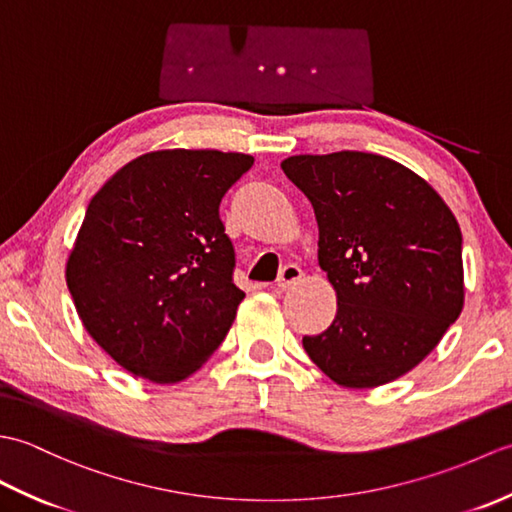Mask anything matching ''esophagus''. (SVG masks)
Listing matches in <instances>:
<instances>
[{
    "label": "esophagus",
    "mask_w": 512,
    "mask_h": 512,
    "mask_svg": "<svg viewBox=\"0 0 512 512\" xmlns=\"http://www.w3.org/2000/svg\"><path fill=\"white\" fill-rule=\"evenodd\" d=\"M301 277H303V270L297 264H288L281 268V273L277 277V288L286 290L290 286H295V284H299Z\"/></svg>",
    "instance_id": "1"
}]
</instances>
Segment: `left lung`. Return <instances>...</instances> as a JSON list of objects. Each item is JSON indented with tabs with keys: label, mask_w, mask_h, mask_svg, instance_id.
Returning <instances> with one entry per match:
<instances>
[{
	"label": "left lung",
	"mask_w": 512,
	"mask_h": 512,
	"mask_svg": "<svg viewBox=\"0 0 512 512\" xmlns=\"http://www.w3.org/2000/svg\"><path fill=\"white\" fill-rule=\"evenodd\" d=\"M319 224L336 317L303 350L336 385L369 389L416 367L464 306L462 231L436 189L365 151L290 156Z\"/></svg>",
	"instance_id": "left-lung-1"
}]
</instances>
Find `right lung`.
<instances>
[{
  "mask_svg": "<svg viewBox=\"0 0 512 512\" xmlns=\"http://www.w3.org/2000/svg\"><path fill=\"white\" fill-rule=\"evenodd\" d=\"M253 162L217 149L149 151L90 200L65 281L85 330L127 372L180 383L231 330L244 292L220 202Z\"/></svg>",
  "mask_w": 512,
  "mask_h": 512,
  "instance_id": "obj_1",
  "label": "right lung"
}]
</instances>
